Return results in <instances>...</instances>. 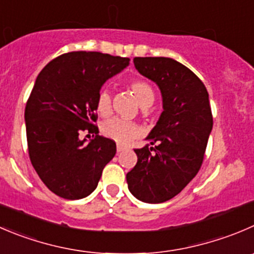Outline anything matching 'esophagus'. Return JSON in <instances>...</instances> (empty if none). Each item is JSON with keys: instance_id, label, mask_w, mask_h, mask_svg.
<instances>
[{"instance_id": "obj_1", "label": "esophagus", "mask_w": 254, "mask_h": 254, "mask_svg": "<svg viewBox=\"0 0 254 254\" xmlns=\"http://www.w3.org/2000/svg\"><path fill=\"white\" fill-rule=\"evenodd\" d=\"M124 150H125V147L122 146V145H118V146H117V151L118 152H122V151H124Z\"/></svg>"}]
</instances>
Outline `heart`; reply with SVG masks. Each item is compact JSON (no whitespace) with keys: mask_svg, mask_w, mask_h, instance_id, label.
<instances>
[{"mask_svg":"<svg viewBox=\"0 0 254 254\" xmlns=\"http://www.w3.org/2000/svg\"><path fill=\"white\" fill-rule=\"evenodd\" d=\"M130 89L136 97L140 107L144 109L151 107L155 100V93L149 83L142 79H134L130 82ZM95 107H97V112L103 117L110 114L112 112V93L109 92V89L107 88L100 89V92L98 93ZM102 132L103 135L119 142V144H127L139 135V127L135 123L114 117L103 123Z\"/></svg>","mask_w":254,"mask_h":254,"instance_id":"1","label":"heart"}]
</instances>
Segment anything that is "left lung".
<instances>
[{
  "instance_id": "obj_1",
  "label": "left lung",
  "mask_w": 254,
  "mask_h": 254,
  "mask_svg": "<svg viewBox=\"0 0 254 254\" xmlns=\"http://www.w3.org/2000/svg\"><path fill=\"white\" fill-rule=\"evenodd\" d=\"M134 64L160 88L164 112L146 137L154 147L134 150L127 187L142 202L161 203L181 192L202 165L213 125L210 99L200 78L175 59L136 57Z\"/></svg>"
}]
</instances>
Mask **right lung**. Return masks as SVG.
Returning <instances> with one entry per match:
<instances>
[{
  "instance_id": "add662e5",
  "label": "right lung",
  "mask_w": 254,
  "mask_h": 254,
  "mask_svg": "<svg viewBox=\"0 0 254 254\" xmlns=\"http://www.w3.org/2000/svg\"><path fill=\"white\" fill-rule=\"evenodd\" d=\"M129 58L100 52H69L37 77L24 109L28 154L43 184L57 196L79 200L97 189L115 141L100 136L97 97L103 84L129 65ZM92 133L86 142L79 136Z\"/></svg>"
}]
</instances>
